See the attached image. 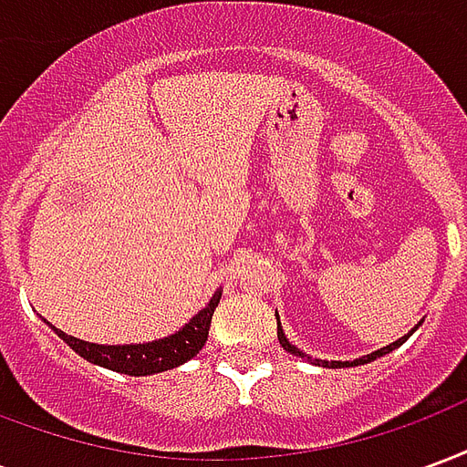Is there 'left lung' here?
Segmentation results:
<instances>
[{
	"mask_svg": "<svg viewBox=\"0 0 467 467\" xmlns=\"http://www.w3.org/2000/svg\"><path fill=\"white\" fill-rule=\"evenodd\" d=\"M420 325H422V320L418 325H415V327H412L410 333L402 335V337H398L395 343L385 345V348H380V350H375V352H370V355H362V358H355V360H345V362L343 360H320V358H310V355H305V352L300 350L297 345H293V343H290V340H287V335H285L283 325H280V317H277V340H280V345H283L285 350L290 352V355L305 358V360H310V362H313V365H323V368H355V365H368V362L378 360V358H382V355H388V352H392V350H395V348H400V345L405 343V340H408V337H410V335L415 333V330H418Z\"/></svg>",
	"mask_w": 467,
	"mask_h": 467,
	"instance_id": "8db88e82",
	"label": "left lung"
}]
</instances>
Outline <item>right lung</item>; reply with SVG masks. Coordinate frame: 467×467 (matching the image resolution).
<instances>
[{
    "label": "right lung",
    "mask_w": 467,
    "mask_h": 467,
    "mask_svg": "<svg viewBox=\"0 0 467 467\" xmlns=\"http://www.w3.org/2000/svg\"><path fill=\"white\" fill-rule=\"evenodd\" d=\"M223 297V287L214 290L210 297V303L204 305L200 313L194 315L190 323H184L180 330H174L167 337L152 340V343H130V345H97L79 340L75 335L62 333L59 327L49 325L62 340H65L72 350L85 358L87 362H95L99 368L107 370L122 372V375H134V378H142V375H154V372L172 370L182 362L192 360L197 352L202 350L207 343V333H210V323H213L214 307L220 305Z\"/></svg>",
    "instance_id": "right-lung-1"
}]
</instances>
